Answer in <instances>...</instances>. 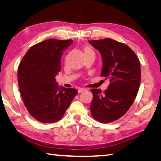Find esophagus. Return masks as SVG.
<instances>
[{
    "label": "esophagus",
    "instance_id": "obj_1",
    "mask_svg": "<svg viewBox=\"0 0 161 161\" xmlns=\"http://www.w3.org/2000/svg\"><path fill=\"white\" fill-rule=\"evenodd\" d=\"M86 91V89H85V88H79V90H78V91H79V92L80 93V92H82L83 91Z\"/></svg>",
    "mask_w": 161,
    "mask_h": 161
}]
</instances>
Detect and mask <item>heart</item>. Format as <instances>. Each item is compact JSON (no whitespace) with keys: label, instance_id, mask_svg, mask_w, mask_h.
<instances>
[{"label":"heart","instance_id":"1","mask_svg":"<svg viewBox=\"0 0 161 161\" xmlns=\"http://www.w3.org/2000/svg\"><path fill=\"white\" fill-rule=\"evenodd\" d=\"M89 51H92L90 48H88V47H86V48H85V52H89Z\"/></svg>","mask_w":161,"mask_h":161}]
</instances>
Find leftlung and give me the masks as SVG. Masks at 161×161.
I'll use <instances>...</instances> for the list:
<instances>
[{
  "label": "left lung",
  "mask_w": 161,
  "mask_h": 161,
  "mask_svg": "<svg viewBox=\"0 0 161 161\" xmlns=\"http://www.w3.org/2000/svg\"><path fill=\"white\" fill-rule=\"evenodd\" d=\"M89 42L101 55V76L110 81L104 94L100 89H91V115L101 123H109L122 117L134 103L140 84V61L128 46L112 39Z\"/></svg>",
  "instance_id": "1"
}]
</instances>
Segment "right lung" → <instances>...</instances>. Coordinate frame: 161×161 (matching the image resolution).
<instances>
[{"label": "right lung", "mask_w": 161, "mask_h": 161, "mask_svg": "<svg viewBox=\"0 0 161 161\" xmlns=\"http://www.w3.org/2000/svg\"><path fill=\"white\" fill-rule=\"evenodd\" d=\"M72 40H47L30 47L18 69V84L29 113L43 123H54L64 116L78 93L75 89L58 86L56 76L60 60Z\"/></svg>", "instance_id": "add662e5"}]
</instances>
